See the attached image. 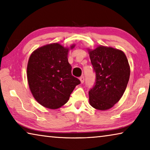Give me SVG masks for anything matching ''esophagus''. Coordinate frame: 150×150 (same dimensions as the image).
Returning a JSON list of instances; mask_svg holds the SVG:
<instances>
[{"label":"esophagus","mask_w":150,"mask_h":150,"mask_svg":"<svg viewBox=\"0 0 150 150\" xmlns=\"http://www.w3.org/2000/svg\"><path fill=\"white\" fill-rule=\"evenodd\" d=\"M79 80H80V81H81V83H84V81H85L84 76H81V77L79 78Z\"/></svg>","instance_id":"obj_1"}]
</instances>
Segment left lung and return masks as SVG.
Here are the masks:
<instances>
[{
	"mask_svg": "<svg viewBox=\"0 0 150 150\" xmlns=\"http://www.w3.org/2000/svg\"><path fill=\"white\" fill-rule=\"evenodd\" d=\"M88 52L96 73L95 85L88 92L89 104L97 110H108L126 90L130 74L128 61L122 51L112 47L98 45Z\"/></svg>",
	"mask_w": 150,
	"mask_h": 150,
	"instance_id": "obj_1",
	"label": "left lung"
}]
</instances>
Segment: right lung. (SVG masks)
Returning <instances> with one entry per match:
<instances>
[{"mask_svg": "<svg viewBox=\"0 0 150 150\" xmlns=\"http://www.w3.org/2000/svg\"><path fill=\"white\" fill-rule=\"evenodd\" d=\"M75 46L65 47L58 43L38 48L30 55L27 79L33 96L45 108L57 109L69 100L80 81L71 74L68 52Z\"/></svg>", "mask_w": 150, "mask_h": 150, "instance_id": "1", "label": "right lung"}]
</instances>
